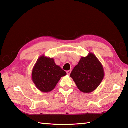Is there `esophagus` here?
I'll return each instance as SVG.
<instances>
[{
	"label": "esophagus",
	"mask_w": 128,
	"mask_h": 128,
	"mask_svg": "<svg viewBox=\"0 0 128 128\" xmlns=\"http://www.w3.org/2000/svg\"><path fill=\"white\" fill-rule=\"evenodd\" d=\"M71 72H72V70H68V71H67V72H66V73H67L68 75H69L70 74V73H71Z\"/></svg>",
	"instance_id": "34e87169"
}]
</instances>
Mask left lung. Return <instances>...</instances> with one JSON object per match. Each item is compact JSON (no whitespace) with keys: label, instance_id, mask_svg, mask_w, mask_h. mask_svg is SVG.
<instances>
[{"label":"left lung","instance_id":"1","mask_svg":"<svg viewBox=\"0 0 128 128\" xmlns=\"http://www.w3.org/2000/svg\"><path fill=\"white\" fill-rule=\"evenodd\" d=\"M104 76L102 64L93 53L90 52L87 56L81 57L70 74L78 88L84 93H90L95 90Z\"/></svg>","mask_w":128,"mask_h":128}]
</instances>
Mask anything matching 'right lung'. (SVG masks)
I'll list each match as a JSON object with an SVG mask.
<instances>
[{
    "mask_svg": "<svg viewBox=\"0 0 128 128\" xmlns=\"http://www.w3.org/2000/svg\"><path fill=\"white\" fill-rule=\"evenodd\" d=\"M66 75V72L56 64L53 58L42 56L32 70V80L39 90L48 92L52 91L60 78Z\"/></svg>",
    "mask_w": 128,
    "mask_h": 128,
    "instance_id": "obj_1",
    "label": "right lung"
}]
</instances>
